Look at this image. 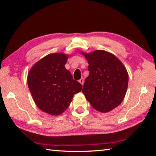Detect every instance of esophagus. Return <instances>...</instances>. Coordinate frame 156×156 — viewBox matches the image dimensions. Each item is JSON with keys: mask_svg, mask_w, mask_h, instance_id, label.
<instances>
[{"mask_svg": "<svg viewBox=\"0 0 156 156\" xmlns=\"http://www.w3.org/2000/svg\"><path fill=\"white\" fill-rule=\"evenodd\" d=\"M79 82L82 85H83V84H84V79L83 78H81V79H80L79 80Z\"/></svg>", "mask_w": 156, "mask_h": 156, "instance_id": "1", "label": "esophagus"}]
</instances>
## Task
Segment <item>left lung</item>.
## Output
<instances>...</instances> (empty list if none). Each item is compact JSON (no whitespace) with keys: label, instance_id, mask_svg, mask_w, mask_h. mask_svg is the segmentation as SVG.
Masks as SVG:
<instances>
[{"label":"left lung","instance_id":"left-lung-1","mask_svg":"<svg viewBox=\"0 0 156 156\" xmlns=\"http://www.w3.org/2000/svg\"><path fill=\"white\" fill-rule=\"evenodd\" d=\"M81 54L87 60L89 71L82 92L95 109L109 112L119 106L125 98L129 80L127 69L109 52L96 50Z\"/></svg>","mask_w":156,"mask_h":156}]
</instances>
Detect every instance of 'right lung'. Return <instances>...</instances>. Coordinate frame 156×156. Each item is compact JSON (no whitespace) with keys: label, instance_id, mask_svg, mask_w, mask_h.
<instances>
[{"label":"right lung","instance_id":"right-lung-1","mask_svg":"<svg viewBox=\"0 0 156 156\" xmlns=\"http://www.w3.org/2000/svg\"><path fill=\"white\" fill-rule=\"evenodd\" d=\"M69 55L51 53L31 67L27 83L39 108L51 115H59L66 110L82 85L73 78L65 67Z\"/></svg>","mask_w":156,"mask_h":156}]
</instances>
